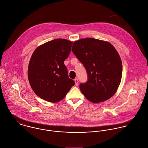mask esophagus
<instances>
[{"label":"esophagus","mask_w":148,"mask_h":148,"mask_svg":"<svg viewBox=\"0 0 148 148\" xmlns=\"http://www.w3.org/2000/svg\"><path fill=\"white\" fill-rule=\"evenodd\" d=\"M74 82H75V85H78V79H77V78H76V79H74Z\"/></svg>","instance_id":"esophagus-1"}]
</instances>
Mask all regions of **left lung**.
Returning a JSON list of instances; mask_svg holds the SVG:
<instances>
[{
  "label": "left lung",
  "mask_w": 148,
  "mask_h": 148,
  "mask_svg": "<svg viewBox=\"0 0 148 148\" xmlns=\"http://www.w3.org/2000/svg\"><path fill=\"white\" fill-rule=\"evenodd\" d=\"M71 50L88 73L87 82L79 85L87 99L99 103L112 97L122 74V61L115 47L107 41L87 38L75 40Z\"/></svg>",
  "instance_id": "obj_1"
}]
</instances>
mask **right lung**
Listing matches in <instances>:
<instances>
[{
  "label": "right lung",
  "mask_w": 148,
  "mask_h": 148,
  "mask_svg": "<svg viewBox=\"0 0 148 148\" xmlns=\"http://www.w3.org/2000/svg\"><path fill=\"white\" fill-rule=\"evenodd\" d=\"M73 42L56 39L38 46L31 57L28 79L34 92L40 98L50 102L63 99L74 85L69 78L64 64Z\"/></svg>",
  "instance_id": "right-lung-1"
}]
</instances>
